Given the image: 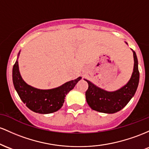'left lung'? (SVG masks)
<instances>
[{
	"mask_svg": "<svg viewBox=\"0 0 149 149\" xmlns=\"http://www.w3.org/2000/svg\"><path fill=\"white\" fill-rule=\"evenodd\" d=\"M134 70L129 82L120 89L108 92L96 87L91 81L85 79L88 84L86 91V99L91 109L104 113H115L120 111L129 103L137 89L139 81V72L136 53L133 51Z\"/></svg>",
	"mask_w": 149,
	"mask_h": 149,
	"instance_id": "left-lung-1",
	"label": "left lung"
}]
</instances>
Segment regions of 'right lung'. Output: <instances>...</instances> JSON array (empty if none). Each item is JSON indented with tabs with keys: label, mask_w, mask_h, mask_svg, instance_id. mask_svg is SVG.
I'll return each mask as SVG.
<instances>
[{
	"label": "right lung",
	"mask_w": 149,
	"mask_h": 149,
	"mask_svg": "<svg viewBox=\"0 0 149 149\" xmlns=\"http://www.w3.org/2000/svg\"><path fill=\"white\" fill-rule=\"evenodd\" d=\"M80 79L78 77L53 89L40 90L26 84L22 79L17 61L13 69V84L19 98L31 111L41 114L54 113L61 108L65 97Z\"/></svg>",
	"instance_id": "right-lung-1"
}]
</instances>
